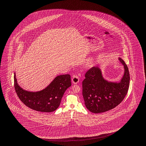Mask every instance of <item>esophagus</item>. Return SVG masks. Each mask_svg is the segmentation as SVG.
Wrapping results in <instances>:
<instances>
[{"instance_id":"34e87169","label":"esophagus","mask_w":146,"mask_h":146,"mask_svg":"<svg viewBox=\"0 0 146 146\" xmlns=\"http://www.w3.org/2000/svg\"><path fill=\"white\" fill-rule=\"evenodd\" d=\"M72 83L74 84H76L77 83H78L80 81L79 77L77 75H74L72 79Z\"/></svg>"}]
</instances>
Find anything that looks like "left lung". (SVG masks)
<instances>
[{"label":"left lung","instance_id":"1","mask_svg":"<svg viewBox=\"0 0 146 146\" xmlns=\"http://www.w3.org/2000/svg\"><path fill=\"white\" fill-rule=\"evenodd\" d=\"M124 73L119 83L104 80L98 66H94L86 73L83 81V96L86 107L92 113H101L118 106L127 95L129 85L128 67L121 58Z\"/></svg>","mask_w":146,"mask_h":146}]
</instances>
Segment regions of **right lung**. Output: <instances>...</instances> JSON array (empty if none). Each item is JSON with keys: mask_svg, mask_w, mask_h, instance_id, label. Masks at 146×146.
<instances>
[{"mask_svg": "<svg viewBox=\"0 0 146 146\" xmlns=\"http://www.w3.org/2000/svg\"><path fill=\"white\" fill-rule=\"evenodd\" d=\"M14 83L17 96L26 106L45 113L52 112L58 108L64 92L71 86L69 74L57 76L46 88L38 92L26 91L21 88L17 83L15 73Z\"/></svg>", "mask_w": 146, "mask_h": 146, "instance_id": "right-lung-1", "label": "right lung"}]
</instances>
